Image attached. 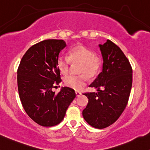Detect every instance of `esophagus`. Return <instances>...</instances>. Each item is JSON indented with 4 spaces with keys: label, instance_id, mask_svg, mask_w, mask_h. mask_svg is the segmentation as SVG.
<instances>
[{
    "label": "esophagus",
    "instance_id": "obj_1",
    "mask_svg": "<svg viewBox=\"0 0 150 150\" xmlns=\"http://www.w3.org/2000/svg\"><path fill=\"white\" fill-rule=\"evenodd\" d=\"M76 96H80L81 95V93L80 91H76Z\"/></svg>",
    "mask_w": 150,
    "mask_h": 150
}]
</instances>
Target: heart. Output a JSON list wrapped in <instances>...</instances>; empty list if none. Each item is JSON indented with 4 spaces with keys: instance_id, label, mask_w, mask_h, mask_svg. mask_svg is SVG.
Listing matches in <instances>:
<instances>
[{
    "instance_id": "b5f03b06",
    "label": "heart",
    "mask_w": 150,
    "mask_h": 150,
    "mask_svg": "<svg viewBox=\"0 0 150 150\" xmlns=\"http://www.w3.org/2000/svg\"><path fill=\"white\" fill-rule=\"evenodd\" d=\"M71 62L80 63L79 76H67L64 84L69 88L79 91L86 85L88 76L93 78L98 74L102 68L103 60L93 50L81 45H78L70 50L69 57L60 55L57 59V66L60 73L66 75L69 71Z\"/></svg>"
}]
</instances>
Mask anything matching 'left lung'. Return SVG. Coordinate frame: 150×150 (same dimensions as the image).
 <instances>
[{
    "label": "left lung",
    "instance_id": "left-lung-1",
    "mask_svg": "<svg viewBox=\"0 0 150 150\" xmlns=\"http://www.w3.org/2000/svg\"><path fill=\"white\" fill-rule=\"evenodd\" d=\"M99 47L103 71L89 86L98 88V92L83 93L88 103L82 114L89 125L103 129L114 123L125 110L132 88V69L120 48L112 41L108 40Z\"/></svg>",
    "mask_w": 150,
    "mask_h": 150
}]
</instances>
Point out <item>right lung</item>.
I'll return each mask as SVG.
<instances>
[{
    "mask_svg": "<svg viewBox=\"0 0 150 150\" xmlns=\"http://www.w3.org/2000/svg\"><path fill=\"white\" fill-rule=\"evenodd\" d=\"M66 47L62 40H45L33 45L22 58L18 69V88L23 108L38 125L52 127L64 117L76 97L74 89L52 91L62 81L57 59Z\"/></svg>",
    "mask_w": 150,
    "mask_h": 150,
    "instance_id": "right-lung-1",
    "label": "right lung"
}]
</instances>
